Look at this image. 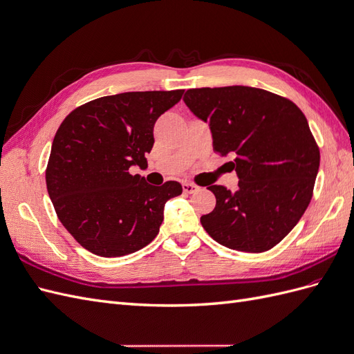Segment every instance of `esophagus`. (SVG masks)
I'll use <instances>...</instances> for the list:
<instances>
[{
  "label": "esophagus",
  "mask_w": 354,
  "mask_h": 354,
  "mask_svg": "<svg viewBox=\"0 0 354 354\" xmlns=\"http://www.w3.org/2000/svg\"><path fill=\"white\" fill-rule=\"evenodd\" d=\"M183 190H185V194H195V192L198 190V186L196 185H194V183H189V181H185L183 183Z\"/></svg>",
  "instance_id": "1"
}]
</instances>
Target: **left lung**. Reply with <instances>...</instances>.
<instances>
[{
    "label": "left lung",
    "instance_id": "1",
    "mask_svg": "<svg viewBox=\"0 0 354 354\" xmlns=\"http://www.w3.org/2000/svg\"><path fill=\"white\" fill-rule=\"evenodd\" d=\"M185 103L209 124L214 151L232 156L238 190L212 185L216 208L202 227L223 246L264 252L303 217L313 195L320 153L304 113L261 88L230 85L187 90Z\"/></svg>",
    "mask_w": 354,
    "mask_h": 354
}]
</instances>
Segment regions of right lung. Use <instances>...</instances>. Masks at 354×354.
<instances>
[{
    "instance_id": "right-lung-1",
    "label": "right lung",
    "mask_w": 354,
    "mask_h": 354,
    "mask_svg": "<svg viewBox=\"0 0 354 354\" xmlns=\"http://www.w3.org/2000/svg\"><path fill=\"white\" fill-rule=\"evenodd\" d=\"M183 90L106 95L72 111L59 127L46 171L48 196L63 226L100 257H122L151 243L178 181L149 185L130 167H147L158 118Z\"/></svg>"
}]
</instances>
